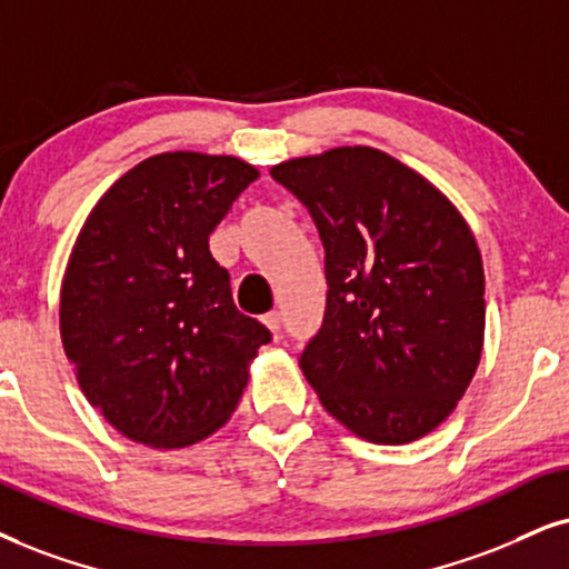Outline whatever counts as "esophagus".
I'll use <instances>...</instances> for the list:
<instances>
[{"label":"esophagus","instance_id":"34e87169","mask_svg":"<svg viewBox=\"0 0 569 569\" xmlns=\"http://www.w3.org/2000/svg\"><path fill=\"white\" fill-rule=\"evenodd\" d=\"M262 322L268 326L270 333H278V330H280V312H268L262 318Z\"/></svg>","mask_w":569,"mask_h":569}]
</instances>
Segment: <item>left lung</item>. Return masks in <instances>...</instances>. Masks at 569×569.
I'll return each mask as SVG.
<instances>
[{
	"instance_id": "8db88e82",
	"label": "left lung",
	"mask_w": 569,
	"mask_h": 569,
	"mask_svg": "<svg viewBox=\"0 0 569 569\" xmlns=\"http://www.w3.org/2000/svg\"><path fill=\"white\" fill-rule=\"evenodd\" d=\"M326 247L328 301L301 370L365 441L399 446L455 412L483 355L486 278L462 214L426 176L372 147L272 164Z\"/></svg>"
}]
</instances>
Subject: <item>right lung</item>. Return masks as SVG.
Instances as JSON below:
<instances>
[{
  "label": "right lung",
  "instance_id": "1",
  "mask_svg": "<svg viewBox=\"0 0 569 569\" xmlns=\"http://www.w3.org/2000/svg\"><path fill=\"white\" fill-rule=\"evenodd\" d=\"M260 178L231 154L162 152L93 204L60 289L76 380L114 430L183 449L231 420L270 330L241 315L210 233Z\"/></svg>",
  "mask_w": 569,
  "mask_h": 569
}]
</instances>
